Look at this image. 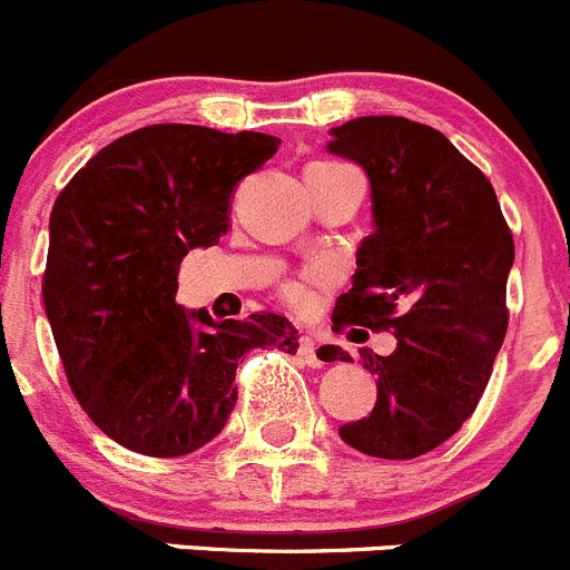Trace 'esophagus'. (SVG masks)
Segmentation results:
<instances>
[{"label":"esophagus","mask_w":570,"mask_h":570,"mask_svg":"<svg viewBox=\"0 0 570 570\" xmlns=\"http://www.w3.org/2000/svg\"><path fill=\"white\" fill-rule=\"evenodd\" d=\"M298 354H302V360H304V363H307V365H313V368H315V365H324V363H321V357H318V354H315V343L309 341L307 335H302V337H298Z\"/></svg>","instance_id":"34e87169"}]
</instances>
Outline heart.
Wrapping results in <instances>:
<instances>
[{
    "label": "heart",
    "mask_w": 570,
    "mask_h": 570,
    "mask_svg": "<svg viewBox=\"0 0 570 570\" xmlns=\"http://www.w3.org/2000/svg\"><path fill=\"white\" fill-rule=\"evenodd\" d=\"M313 166H341V163H313ZM313 277H321V272H315ZM285 302L291 304L293 309H307L309 307V285L307 279H291V283L283 285Z\"/></svg>",
    "instance_id": "1"
}]
</instances>
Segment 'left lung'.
I'll list each match as a JSON object with an SVG mask.
<instances>
[{
  "label": "left lung",
  "mask_w": 570,
  "mask_h": 570,
  "mask_svg": "<svg viewBox=\"0 0 570 570\" xmlns=\"http://www.w3.org/2000/svg\"><path fill=\"white\" fill-rule=\"evenodd\" d=\"M326 149L365 168L374 202V233L360 244L332 330L396 332V352L363 354L376 404L341 438L371 458H421L471 419L488 387L510 321L512 233L490 179L426 124L352 118ZM324 352L326 363L348 360L337 346Z\"/></svg>",
  "instance_id": "1"
}]
</instances>
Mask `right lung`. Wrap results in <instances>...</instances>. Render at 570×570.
<instances>
[{
	"instance_id": "right-lung-1",
	"label": "right lung",
	"mask_w": 570,
	"mask_h": 570,
	"mask_svg": "<svg viewBox=\"0 0 570 570\" xmlns=\"http://www.w3.org/2000/svg\"><path fill=\"white\" fill-rule=\"evenodd\" d=\"M279 140L151 124L99 149L55 199L43 307L88 419L146 458H183L227 424L249 348L296 354L285 315L216 321L177 304L179 263L229 229L235 185Z\"/></svg>"
}]
</instances>
